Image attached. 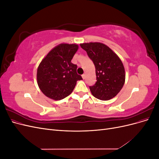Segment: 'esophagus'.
Listing matches in <instances>:
<instances>
[{
  "instance_id": "34e87169",
  "label": "esophagus",
  "mask_w": 159,
  "mask_h": 159,
  "mask_svg": "<svg viewBox=\"0 0 159 159\" xmlns=\"http://www.w3.org/2000/svg\"><path fill=\"white\" fill-rule=\"evenodd\" d=\"M81 77H82V78L84 80L85 78V74H83L82 75H81Z\"/></svg>"
}]
</instances>
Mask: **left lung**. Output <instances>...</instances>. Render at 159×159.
<instances>
[{"mask_svg": "<svg viewBox=\"0 0 159 159\" xmlns=\"http://www.w3.org/2000/svg\"><path fill=\"white\" fill-rule=\"evenodd\" d=\"M86 51L95 67L97 81L90 86L95 98L107 101L116 96L125 81V71L119 57L103 43L89 42L80 44Z\"/></svg>", "mask_w": 159, "mask_h": 159, "instance_id": "8db88e82", "label": "left lung"}]
</instances>
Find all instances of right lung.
Returning a JSON list of instances; mask_svg holds the SVG:
<instances>
[{
    "mask_svg": "<svg viewBox=\"0 0 159 159\" xmlns=\"http://www.w3.org/2000/svg\"><path fill=\"white\" fill-rule=\"evenodd\" d=\"M76 44L62 43L52 48L40 63L37 70L38 87L46 97L61 100L71 93L77 81V66L71 61L78 50Z\"/></svg>",
    "mask_w": 159,
    "mask_h": 159,
    "instance_id": "add662e5",
    "label": "right lung"
}]
</instances>
